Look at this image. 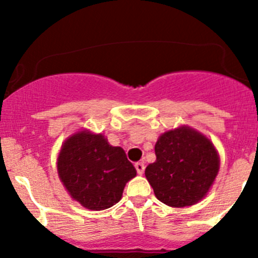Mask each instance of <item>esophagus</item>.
<instances>
[{
    "label": "esophagus",
    "instance_id": "1",
    "mask_svg": "<svg viewBox=\"0 0 258 258\" xmlns=\"http://www.w3.org/2000/svg\"><path fill=\"white\" fill-rule=\"evenodd\" d=\"M135 167H136V171L139 175H144V172H145V163L144 162H137L136 165H135Z\"/></svg>",
    "mask_w": 258,
    "mask_h": 258
}]
</instances>
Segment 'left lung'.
I'll return each instance as SVG.
<instances>
[{
	"label": "left lung",
	"mask_w": 258,
	"mask_h": 258,
	"mask_svg": "<svg viewBox=\"0 0 258 258\" xmlns=\"http://www.w3.org/2000/svg\"><path fill=\"white\" fill-rule=\"evenodd\" d=\"M156 161L145 175L155 196L171 207L201 201L220 171V156L212 141L188 126L166 131L155 145Z\"/></svg>",
	"instance_id": "obj_1"
}]
</instances>
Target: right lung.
<instances>
[{
  "label": "right lung",
  "instance_id": "right-lung-1",
  "mask_svg": "<svg viewBox=\"0 0 258 258\" xmlns=\"http://www.w3.org/2000/svg\"><path fill=\"white\" fill-rule=\"evenodd\" d=\"M57 172L70 196L92 211L110 209L122 199L136 168L123 148L108 144L102 134L80 130L62 145Z\"/></svg>",
  "mask_w": 258,
  "mask_h": 258
}]
</instances>
